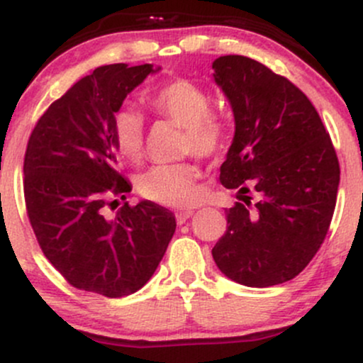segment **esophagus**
I'll list each match as a JSON object with an SVG mask.
<instances>
[{"mask_svg":"<svg viewBox=\"0 0 363 363\" xmlns=\"http://www.w3.org/2000/svg\"><path fill=\"white\" fill-rule=\"evenodd\" d=\"M193 213H194V211H191V210L177 211V213H176V220H177V223H179V225L186 223V220H189L191 216H193Z\"/></svg>","mask_w":363,"mask_h":363,"instance_id":"34e87169","label":"esophagus"}]
</instances>
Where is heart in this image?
Here are the masks:
<instances>
[{"mask_svg":"<svg viewBox=\"0 0 363 363\" xmlns=\"http://www.w3.org/2000/svg\"><path fill=\"white\" fill-rule=\"evenodd\" d=\"M148 107L186 129L184 150L199 157H213L227 143L228 128L222 116L211 112L205 86L187 78L164 83L147 97ZM111 140L121 157L138 162L145 153V118L133 107H119L111 119ZM198 167L191 164L157 165L138 181L143 198L164 206L187 208L199 198Z\"/></svg>","mask_w":363,"mask_h":363,"instance_id":"b5f03b06","label":"heart"}]
</instances>
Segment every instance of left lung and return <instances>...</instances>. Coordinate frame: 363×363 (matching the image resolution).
I'll list each match as a JSON object with an SVG mask.
<instances>
[{
    "instance_id": "8db88e82",
    "label": "left lung",
    "mask_w": 363,
    "mask_h": 363,
    "mask_svg": "<svg viewBox=\"0 0 363 363\" xmlns=\"http://www.w3.org/2000/svg\"><path fill=\"white\" fill-rule=\"evenodd\" d=\"M213 69L235 119L220 181L242 201L225 210L227 232L211 254L240 285H280L297 277L326 239L338 157L315 107L289 78L245 56H220Z\"/></svg>"
}]
</instances>
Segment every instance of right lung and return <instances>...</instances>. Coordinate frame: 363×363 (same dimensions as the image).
I'll use <instances>...</instances> for the list:
<instances>
[{"label":"right lung","instance_id":"1","mask_svg":"<svg viewBox=\"0 0 363 363\" xmlns=\"http://www.w3.org/2000/svg\"><path fill=\"white\" fill-rule=\"evenodd\" d=\"M153 65L94 69L37 121L23 160L27 215L49 262L74 289L111 298L135 294L155 273L176 216L152 201L124 203L131 186L116 169L112 114ZM113 201L111 202L110 199Z\"/></svg>","mask_w":363,"mask_h":363}]
</instances>
